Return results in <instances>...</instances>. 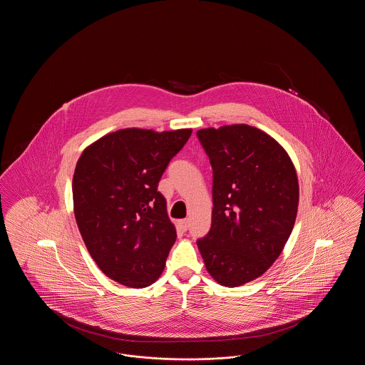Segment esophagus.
<instances>
[{"instance_id":"obj_1","label":"esophagus","mask_w":365,"mask_h":365,"mask_svg":"<svg viewBox=\"0 0 365 365\" xmlns=\"http://www.w3.org/2000/svg\"><path fill=\"white\" fill-rule=\"evenodd\" d=\"M178 228H179L182 232H186V231L189 230V220H187V219L179 220V222H178Z\"/></svg>"}]
</instances>
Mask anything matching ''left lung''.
<instances>
[{
    "instance_id": "left-lung-1",
    "label": "left lung",
    "mask_w": 365,
    "mask_h": 365,
    "mask_svg": "<svg viewBox=\"0 0 365 365\" xmlns=\"http://www.w3.org/2000/svg\"><path fill=\"white\" fill-rule=\"evenodd\" d=\"M213 171L212 225L197 245L217 283L237 287L261 277L294 227L298 179L287 152L247 124L197 131Z\"/></svg>"
}]
</instances>
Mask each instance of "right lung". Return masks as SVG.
Wrapping results in <instances>:
<instances>
[{
    "label": "right lung",
    "mask_w": 365,
    "mask_h": 365,
    "mask_svg": "<svg viewBox=\"0 0 365 365\" xmlns=\"http://www.w3.org/2000/svg\"><path fill=\"white\" fill-rule=\"evenodd\" d=\"M190 135V128H124L96 140L79 157L72 179L75 219L108 278L142 289L161 275L176 230L157 186Z\"/></svg>",
    "instance_id": "obj_1"
}]
</instances>
